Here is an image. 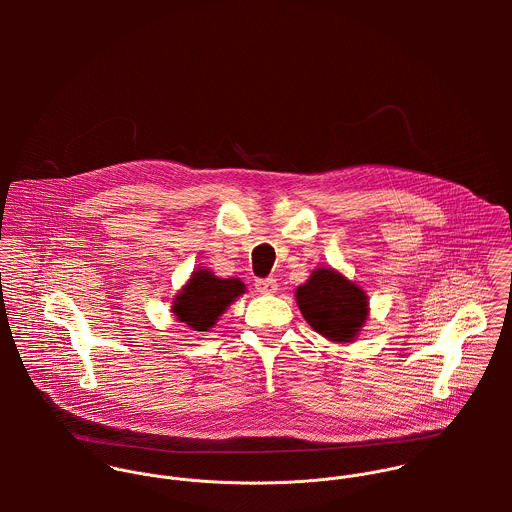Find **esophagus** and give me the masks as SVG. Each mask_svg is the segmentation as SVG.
<instances>
[{"instance_id":"1","label":"esophagus","mask_w":512,"mask_h":512,"mask_svg":"<svg viewBox=\"0 0 512 512\" xmlns=\"http://www.w3.org/2000/svg\"><path fill=\"white\" fill-rule=\"evenodd\" d=\"M256 292L264 293V295H270V293H276L278 290V282L274 278H264V280H256Z\"/></svg>"}]
</instances>
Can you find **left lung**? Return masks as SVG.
Returning <instances> with one entry per match:
<instances>
[{
	"label": "left lung",
	"mask_w": 512,
	"mask_h": 512,
	"mask_svg": "<svg viewBox=\"0 0 512 512\" xmlns=\"http://www.w3.org/2000/svg\"><path fill=\"white\" fill-rule=\"evenodd\" d=\"M295 299L311 329L335 343H351L368 317L365 290L333 268L313 270Z\"/></svg>",
	"instance_id": "obj_1"
}]
</instances>
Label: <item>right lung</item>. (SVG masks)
I'll use <instances>...</instances> for the list:
<instances>
[{
    "mask_svg": "<svg viewBox=\"0 0 512 512\" xmlns=\"http://www.w3.org/2000/svg\"><path fill=\"white\" fill-rule=\"evenodd\" d=\"M246 286L238 278H219L211 270H197L175 295L171 311L179 323L193 331H209L226 307L242 293Z\"/></svg>",
    "mask_w": 512,
    "mask_h": 512,
    "instance_id": "right-lung-1",
    "label": "right lung"
}]
</instances>
